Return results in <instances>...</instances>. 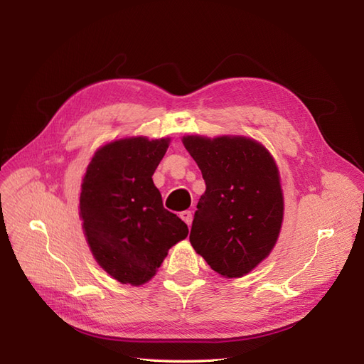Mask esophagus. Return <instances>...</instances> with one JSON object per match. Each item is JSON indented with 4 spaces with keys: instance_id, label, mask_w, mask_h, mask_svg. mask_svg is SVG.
I'll list each match as a JSON object with an SVG mask.
<instances>
[{
    "instance_id": "1",
    "label": "esophagus",
    "mask_w": 364,
    "mask_h": 364,
    "mask_svg": "<svg viewBox=\"0 0 364 364\" xmlns=\"http://www.w3.org/2000/svg\"><path fill=\"white\" fill-rule=\"evenodd\" d=\"M181 218L183 220V222L188 225V228L191 226V222H193V213L191 211H183L181 213Z\"/></svg>"
}]
</instances>
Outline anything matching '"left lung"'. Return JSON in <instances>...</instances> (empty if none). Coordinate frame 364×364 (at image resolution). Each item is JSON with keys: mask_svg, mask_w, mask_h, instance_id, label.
Here are the masks:
<instances>
[{"mask_svg": "<svg viewBox=\"0 0 364 364\" xmlns=\"http://www.w3.org/2000/svg\"><path fill=\"white\" fill-rule=\"evenodd\" d=\"M206 190L197 203L190 241L223 278H241L266 259L284 218L279 170L270 151L246 136L186 135Z\"/></svg>", "mask_w": 364, "mask_h": 364, "instance_id": "left-lung-1", "label": "left lung"}]
</instances>
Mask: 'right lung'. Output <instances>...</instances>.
<instances>
[{"label": "right lung", "instance_id": "right-lung-1", "mask_svg": "<svg viewBox=\"0 0 364 364\" xmlns=\"http://www.w3.org/2000/svg\"><path fill=\"white\" fill-rule=\"evenodd\" d=\"M168 146L170 138H121L98 149L86 168L83 232L98 266L121 284L149 282L170 247L188 235L151 179Z\"/></svg>", "mask_w": 364, "mask_h": 364}]
</instances>
